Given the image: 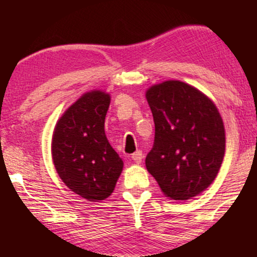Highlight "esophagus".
<instances>
[{
	"label": "esophagus",
	"mask_w": 257,
	"mask_h": 257,
	"mask_svg": "<svg viewBox=\"0 0 257 257\" xmlns=\"http://www.w3.org/2000/svg\"><path fill=\"white\" fill-rule=\"evenodd\" d=\"M132 159H133V161H134L137 164L141 163V161H143V152H141V151H137L135 153H133V155H132Z\"/></svg>",
	"instance_id": "1"
}]
</instances>
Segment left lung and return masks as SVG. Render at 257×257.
I'll list each match as a JSON object with an SVG mask.
<instances>
[{
  "mask_svg": "<svg viewBox=\"0 0 257 257\" xmlns=\"http://www.w3.org/2000/svg\"><path fill=\"white\" fill-rule=\"evenodd\" d=\"M146 99L155 122L147 170L170 199L192 198L214 181L225 156L220 112L202 91L180 81L152 85Z\"/></svg>",
  "mask_w": 257,
  "mask_h": 257,
  "instance_id": "obj_1",
  "label": "left lung"
}]
</instances>
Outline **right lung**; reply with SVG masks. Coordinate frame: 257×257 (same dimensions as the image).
Segmentation results:
<instances>
[{
  "mask_svg": "<svg viewBox=\"0 0 257 257\" xmlns=\"http://www.w3.org/2000/svg\"><path fill=\"white\" fill-rule=\"evenodd\" d=\"M110 94L84 93L64 112L53 133L52 156L55 169L72 192L99 202L113 192L123 161L105 135Z\"/></svg>",
  "mask_w": 257,
  "mask_h": 257,
  "instance_id": "obj_1",
  "label": "right lung"
}]
</instances>
